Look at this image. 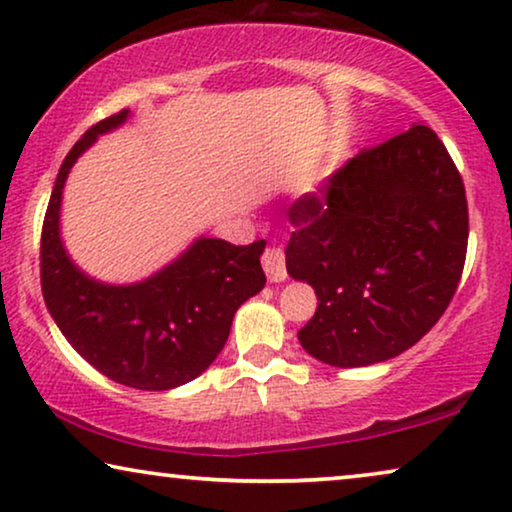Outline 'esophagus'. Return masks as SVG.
Wrapping results in <instances>:
<instances>
[{"instance_id":"esophagus-1","label":"esophagus","mask_w":512,"mask_h":512,"mask_svg":"<svg viewBox=\"0 0 512 512\" xmlns=\"http://www.w3.org/2000/svg\"><path fill=\"white\" fill-rule=\"evenodd\" d=\"M263 270L270 282H284L286 279V256L279 247H268L263 251Z\"/></svg>"}]
</instances>
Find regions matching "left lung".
Instances as JSON below:
<instances>
[{"mask_svg":"<svg viewBox=\"0 0 512 512\" xmlns=\"http://www.w3.org/2000/svg\"><path fill=\"white\" fill-rule=\"evenodd\" d=\"M289 221L286 270L319 300L298 340L328 366L405 352L443 317L464 272L466 188L426 125L356 153L293 202Z\"/></svg>","mask_w":512,"mask_h":512,"instance_id":"8db88e82","label":"left lung"}]
</instances>
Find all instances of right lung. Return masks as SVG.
<instances>
[{
  "mask_svg": "<svg viewBox=\"0 0 512 512\" xmlns=\"http://www.w3.org/2000/svg\"><path fill=\"white\" fill-rule=\"evenodd\" d=\"M125 118L128 109L95 123L60 167L41 228V293L62 335L90 366L125 387L165 391L195 380L219 356L237 307L265 286V240L235 247L200 237L142 284L109 286L83 275L60 242L62 186L97 135Z\"/></svg>",
  "mask_w": 512,
  "mask_h": 512,
  "instance_id": "add662e5",
  "label": "right lung"
}]
</instances>
